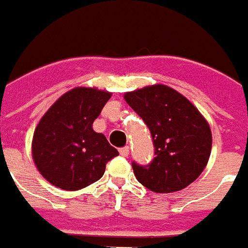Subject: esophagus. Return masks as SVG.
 Returning <instances> with one entry per match:
<instances>
[{
    "label": "esophagus",
    "instance_id": "1",
    "mask_svg": "<svg viewBox=\"0 0 248 248\" xmlns=\"http://www.w3.org/2000/svg\"><path fill=\"white\" fill-rule=\"evenodd\" d=\"M119 152H120V155L124 157H126L128 155H129V146H124V148H120L119 149Z\"/></svg>",
    "mask_w": 248,
    "mask_h": 248
}]
</instances>
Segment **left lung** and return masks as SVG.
Segmentation results:
<instances>
[{
    "mask_svg": "<svg viewBox=\"0 0 248 248\" xmlns=\"http://www.w3.org/2000/svg\"><path fill=\"white\" fill-rule=\"evenodd\" d=\"M125 102L151 131L156 157L132 164L137 181L155 193H173L194 182L207 165L211 129L197 107L165 84L125 92Z\"/></svg>",
    "mask_w": 248,
    "mask_h": 248,
    "instance_id": "obj_1",
    "label": "left lung"
}]
</instances>
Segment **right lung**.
I'll return each mask as SVG.
<instances>
[{"label": "right lung", "mask_w": 248, "mask_h": 248, "mask_svg": "<svg viewBox=\"0 0 248 248\" xmlns=\"http://www.w3.org/2000/svg\"><path fill=\"white\" fill-rule=\"evenodd\" d=\"M111 95L95 87H75L39 120L32 136V160L51 185L80 190L100 180L107 162L119 155L106 136L92 128Z\"/></svg>", "instance_id": "1"}]
</instances>
